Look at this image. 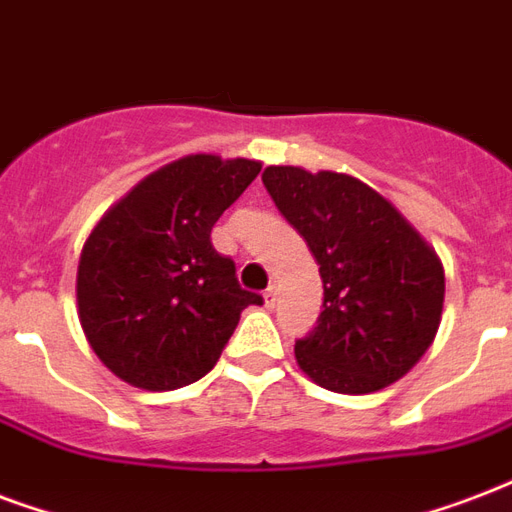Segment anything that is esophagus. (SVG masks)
<instances>
[{
    "mask_svg": "<svg viewBox=\"0 0 512 512\" xmlns=\"http://www.w3.org/2000/svg\"><path fill=\"white\" fill-rule=\"evenodd\" d=\"M276 295H279V292H276V287H273V284H271V287H268V290L263 292V298H265V306H268V308H273V303H276Z\"/></svg>",
    "mask_w": 512,
    "mask_h": 512,
    "instance_id": "esophagus-1",
    "label": "esophagus"
}]
</instances>
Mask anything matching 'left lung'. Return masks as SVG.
I'll list each match as a JSON object with an SVG mask.
<instances>
[{
    "mask_svg": "<svg viewBox=\"0 0 512 512\" xmlns=\"http://www.w3.org/2000/svg\"><path fill=\"white\" fill-rule=\"evenodd\" d=\"M263 185L325 284L317 327L295 341L303 373L341 395L395 384L438 333L446 295L438 255L360 179L268 166Z\"/></svg>",
    "mask_w": 512,
    "mask_h": 512,
    "instance_id": "8db88e82",
    "label": "left lung"
}]
</instances>
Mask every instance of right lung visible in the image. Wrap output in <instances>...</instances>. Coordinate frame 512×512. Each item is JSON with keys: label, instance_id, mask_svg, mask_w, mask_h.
Wrapping results in <instances>:
<instances>
[{"label": "right lung", "instance_id": "1", "mask_svg": "<svg viewBox=\"0 0 512 512\" xmlns=\"http://www.w3.org/2000/svg\"><path fill=\"white\" fill-rule=\"evenodd\" d=\"M257 174V161L190 155L101 217L77 268V306L115 376L152 392L193 384L217 365L241 311L263 306L212 247L214 222Z\"/></svg>", "mask_w": 512, "mask_h": 512}]
</instances>
